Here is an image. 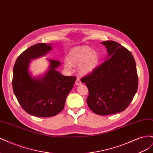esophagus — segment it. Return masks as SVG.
<instances>
[{"mask_svg": "<svg viewBox=\"0 0 153 153\" xmlns=\"http://www.w3.org/2000/svg\"><path fill=\"white\" fill-rule=\"evenodd\" d=\"M82 84V82H81L79 79H78V78H77L76 82H75V84H76V85H81Z\"/></svg>", "mask_w": 153, "mask_h": 153, "instance_id": "1", "label": "esophagus"}]
</instances>
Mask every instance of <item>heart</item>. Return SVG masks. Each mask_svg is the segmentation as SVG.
<instances>
[{
  "label": "heart",
  "instance_id": "heart-1",
  "mask_svg": "<svg viewBox=\"0 0 153 153\" xmlns=\"http://www.w3.org/2000/svg\"><path fill=\"white\" fill-rule=\"evenodd\" d=\"M68 61H64V66L70 70L72 65H79L78 70L83 75L93 72L99 64V55L95 50L88 47L73 48L68 55Z\"/></svg>",
  "mask_w": 153,
  "mask_h": 153
}]
</instances>
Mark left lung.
I'll return each instance as SVG.
<instances>
[{
  "instance_id": "1",
  "label": "left lung",
  "mask_w": 153,
  "mask_h": 153,
  "mask_svg": "<svg viewBox=\"0 0 153 153\" xmlns=\"http://www.w3.org/2000/svg\"><path fill=\"white\" fill-rule=\"evenodd\" d=\"M107 51L105 62L81 79L89 89L87 103L94 113L114 114L126 109L138 89L135 61L131 53L113 41L101 42Z\"/></svg>"
}]
</instances>
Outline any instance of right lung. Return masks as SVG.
I'll list each match as a JSON object with an SVG mask.
<instances>
[{
	"instance_id": "add662e5",
	"label": "right lung",
	"mask_w": 153,
	"mask_h": 153,
	"mask_svg": "<svg viewBox=\"0 0 153 153\" xmlns=\"http://www.w3.org/2000/svg\"><path fill=\"white\" fill-rule=\"evenodd\" d=\"M53 44L38 43L26 49L15 62L13 71V89L18 102L32 115L49 117L63 110L69 92L76 78L64 76L57 70L61 62L47 59L49 66L43 75L32 76L30 65L32 60L45 56Z\"/></svg>"
}]
</instances>
